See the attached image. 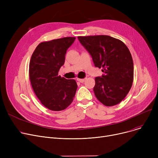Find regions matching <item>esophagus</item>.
Instances as JSON below:
<instances>
[{"label": "esophagus", "mask_w": 158, "mask_h": 158, "mask_svg": "<svg viewBox=\"0 0 158 158\" xmlns=\"http://www.w3.org/2000/svg\"><path fill=\"white\" fill-rule=\"evenodd\" d=\"M77 80L79 81V82H84L85 81V79H79V78H77Z\"/></svg>", "instance_id": "esophagus-1"}]
</instances>
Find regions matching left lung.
<instances>
[{"label":"left lung","instance_id":"obj_1","mask_svg":"<svg viewBox=\"0 0 158 158\" xmlns=\"http://www.w3.org/2000/svg\"><path fill=\"white\" fill-rule=\"evenodd\" d=\"M92 57L96 67L104 73L95 77L94 92L106 106L120 103L129 93L133 82L134 66L127 47L120 40L107 35L78 36Z\"/></svg>","mask_w":158,"mask_h":158}]
</instances>
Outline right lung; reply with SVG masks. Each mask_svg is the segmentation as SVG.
Segmentation results:
<instances>
[{
  "label": "right lung",
  "instance_id": "obj_1",
  "mask_svg": "<svg viewBox=\"0 0 158 158\" xmlns=\"http://www.w3.org/2000/svg\"><path fill=\"white\" fill-rule=\"evenodd\" d=\"M75 40L65 37L41 42L31 56L29 71L32 89L41 103L50 110L66 109L76 95V81L58 76L66 51Z\"/></svg>",
  "mask_w": 158,
  "mask_h": 158
}]
</instances>
